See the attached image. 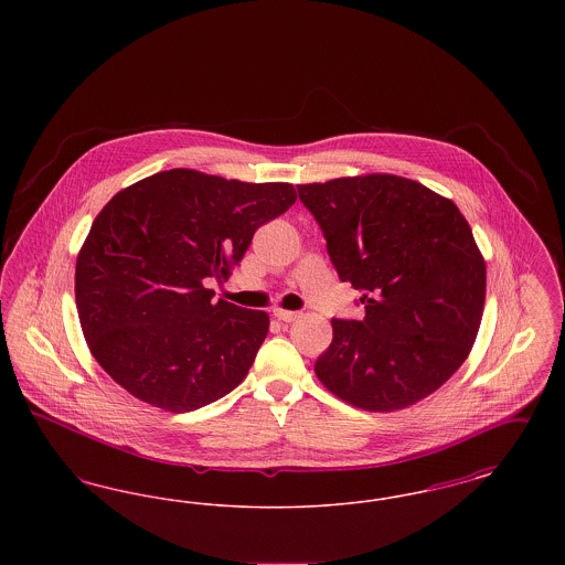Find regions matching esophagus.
Wrapping results in <instances>:
<instances>
[{
	"label": "esophagus",
	"mask_w": 565,
	"mask_h": 565,
	"mask_svg": "<svg viewBox=\"0 0 565 565\" xmlns=\"http://www.w3.org/2000/svg\"><path fill=\"white\" fill-rule=\"evenodd\" d=\"M273 316L279 320V322H295L300 318V313H296V311H286V309H275L273 311Z\"/></svg>",
	"instance_id": "obj_1"
}]
</instances>
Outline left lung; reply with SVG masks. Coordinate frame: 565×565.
<instances>
[{
    "label": "left lung",
    "instance_id": "8db88e82",
    "mask_svg": "<svg viewBox=\"0 0 565 565\" xmlns=\"http://www.w3.org/2000/svg\"><path fill=\"white\" fill-rule=\"evenodd\" d=\"M366 316L332 320L316 375L364 411L424 401L463 364L483 318L484 260L451 199L390 173L300 184Z\"/></svg>",
    "mask_w": 565,
    "mask_h": 565
}]
</instances>
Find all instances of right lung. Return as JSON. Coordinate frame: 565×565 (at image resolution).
Instances as JSON below:
<instances>
[{
	"mask_svg": "<svg viewBox=\"0 0 565 565\" xmlns=\"http://www.w3.org/2000/svg\"><path fill=\"white\" fill-rule=\"evenodd\" d=\"M295 201L286 182L194 169L161 171L114 194L76 260L82 332L102 369L171 413L233 392L267 339L269 316L214 302L205 284L226 281L256 228Z\"/></svg>",
	"mask_w": 565,
	"mask_h": 565,
	"instance_id": "add662e5",
	"label": "right lung"
}]
</instances>
